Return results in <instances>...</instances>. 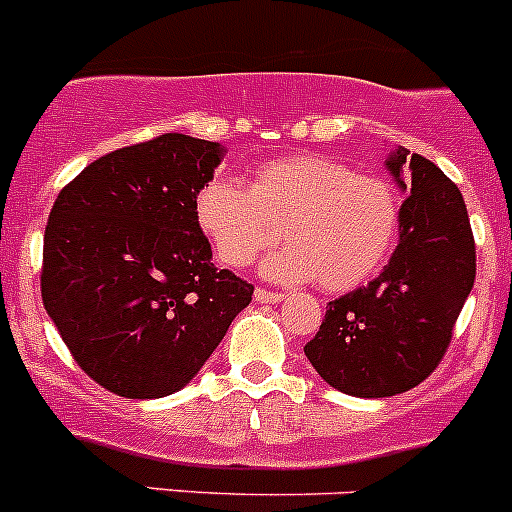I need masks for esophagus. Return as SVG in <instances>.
<instances>
[{
    "label": "esophagus",
    "mask_w": 512,
    "mask_h": 512,
    "mask_svg": "<svg viewBox=\"0 0 512 512\" xmlns=\"http://www.w3.org/2000/svg\"><path fill=\"white\" fill-rule=\"evenodd\" d=\"M253 296H256V301H259V304H279V301L286 299L281 291H266V289H256L253 291Z\"/></svg>",
    "instance_id": "34e87169"
}]
</instances>
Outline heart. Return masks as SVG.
<instances>
[{
  "instance_id": "b5f03b06",
  "label": "heart",
  "mask_w": 512,
  "mask_h": 512,
  "mask_svg": "<svg viewBox=\"0 0 512 512\" xmlns=\"http://www.w3.org/2000/svg\"><path fill=\"white\" fill-rule=\"evenodd\" d=\"M196 221L218 261L243 269L281 238L266 259L269 279L311 281L349 291L377 274L394 246L399 201L389 180L354 173L324 155H296L253 170L248 186L208 180L196 196Z\"/></svg>"
}]
</instances>
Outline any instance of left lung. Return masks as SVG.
<instances>
[{"mask_svg": "<svg viewBox=\"0 0 512 512\" xmlns=\"http://www.w3.org/2000/svg\"><path fill=\"white\" fill-rule=\"evenodd\" d=\"M394 148L384 160L407 196L399 243L382 274L329 301L304 347L319 377L352 397L417 387L445 357L475 284V238L460 188L432 160ZM402 167H410L408 180Z\"/></svg>", "mask_w": 512, "mask_h": 512, "instance_id": "left-lung-1", "label": "left lung"}]
</instances>
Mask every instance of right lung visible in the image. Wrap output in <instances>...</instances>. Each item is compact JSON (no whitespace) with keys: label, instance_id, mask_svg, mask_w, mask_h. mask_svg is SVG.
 <instances>
[{"label":"right lung","instance_id":"obj_1","mask_svg":"<svg viewBox=\"0 0 512 512\" xmlns=\"http://www.w3.org/2000/svg\"><path fill=\"white\" fill-rule=\"evenodd\" d=\"M221 158L218 143L165 133L97 158L52 206L42 301L82 372L120 397L186 387L251 301L196 221Z\"/></svg>","mask_w":512,"mask_h":512}]
</instances>
